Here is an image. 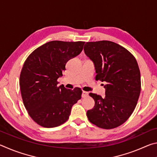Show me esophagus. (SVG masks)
Wrapping results in <instances>:
<instances>
[{
    "instance_id": "esophagus-1",
    "label": "esophagus",
    "mask_w": 157,
    "mask_h": 157,
    "mask_svg": "<svg viewBox=\"0 0 157 157\" xmlns=\"http://www.w3.org/2000/svg\"><path fill=\"white\" fill-rule=\"evenodd\" d=\"M88 94H89V93H88V92H86V91H82V98H85V97L88 96Z\"/></svg>"
}]
</instances>
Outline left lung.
<instances>
[{
  "instance_id": "1",
  "label": "left lung",
  "mask_w": 157,
  "mask_h": 157,
  "mask_svg": "<svg viewBox=\"0 0 157 157\" xmlns=\"http://www.w3.org/2000/svg\"><path fill=\"white\" fill-rule=\"evenodd\" d=\"M84 50L94 63L95 79L106 82L105 97L90 93L94 107L89 121L102 129L123 124L136 107L140 92V73L136 59L124 47L110 41L86 42Z\"/></svg>"
}]
</instances>
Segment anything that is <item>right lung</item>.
<instances>
[{
  "label": "right lung",
  "instance_id": "obj_1",
  "mask_svg": "<svg viewBox=\"0 0 157 157\" xmlns=\"http://www.w3.org/2000/svg\"><path fill=\"white\" fill-rule=\"evenodd\" d=\"M84 43L49 41L26 59L20 74L21 96L28 114L39 125L51 128L64 123L73 105L81 99V89L58 86L57 79L66 62L82 52Z\"/></svg>",
  "mask_w": 157,
  "mask_h": 157
}]
</instances>
